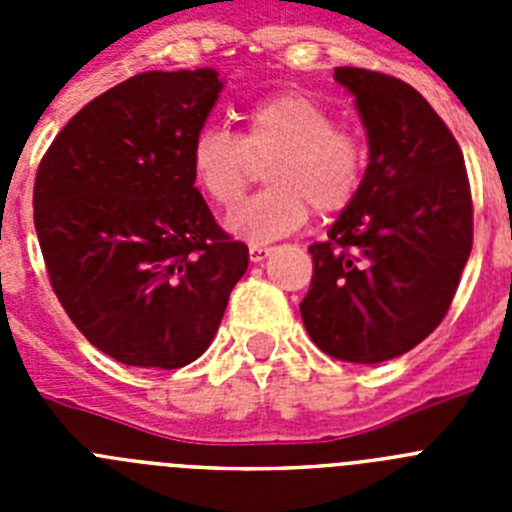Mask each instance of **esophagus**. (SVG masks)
I'll use <instances>...</instances> for the list:
<instances>
[{"instance_id": "34e87169", "label": "esophagus", "mask_w": 512, "mask_h": 512, "mask_svg": "<svg viewBox=\"0 0 512 512\" xmlns=\"http://www.w3.org/2000/svg\"><path fill=\"white\" fill-rule=\"evenodd\" d=\"M269 253H271V248L269 246H261V243H251V246H248V256H251L253 264H259V261H264L266 256H269Z\"/></svg>"}]
</instances>
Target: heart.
<instances>
[{
  "mask_svg": "<svg viewBox=\"0 0 512 512\" xmlns=\"http://www.w3.org/2000/svg\"><path fill=\"white\" fill-rule=\"evenodd\" d=\"M241 135L212 125L197 133L189 153L192 176L212 205L230 210L270 164V189L228 217V228L251 243L295 233L310 210L341 215L364 187L369 151L354 130L305 92H277L241 112Z\"/></svg>",
  "mask_w": 512,
  "mask_h": 512,
  "instance_id": "b5f03b06",
  "label": "heart"
}]
</instances>
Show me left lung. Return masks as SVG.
Here are the masks:
<instances>
[{"mask_svg":"<svg viewBox=\"0 0 512 512\" xmlns=\"http://www.w3.org/2000/svg\"><path fill=\"white\" fill-rule=\"evenodd\" d=\"M369 135L354 205L312 243L300 302L312 343L338 361L379 364L438 328L472 253L474 210L464 156L423 94L395 76L336 69Z\"/></svg>","mask_w":512,"mask_h":512,"instance_id":"8db88e82","label":"left lung"}]
</instances>
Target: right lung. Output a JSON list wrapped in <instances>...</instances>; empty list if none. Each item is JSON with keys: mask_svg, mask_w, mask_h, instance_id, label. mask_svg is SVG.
Returning <instances> with one entry per match:
<instances>
[{"mask_svg": "<svg viewBox=\"0 0 512 512\" xmlns=\"http://www.w3.org/2000/svg\"><path fill=\"white\" fill-rule=\"evenodd\" d=\"M217 71H146L81 107L33 189L48 279L71 323L120 364L179 369L207 351L248 246L194 187L189 153Z\"/></svg>", "mask_w": 512, "mask_h": 512, "instance_id": "obj_1", "label": "right lung"}]
</instances>
